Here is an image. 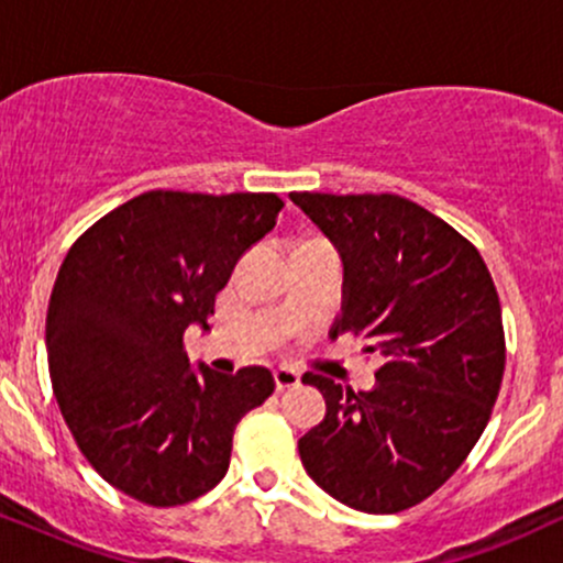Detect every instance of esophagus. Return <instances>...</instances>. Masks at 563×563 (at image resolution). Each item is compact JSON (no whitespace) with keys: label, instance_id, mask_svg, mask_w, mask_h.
<instances>
[{"label":"esophagus","instance_id":"1","mask_svg":"<svg viewBox=\"0 0 563 563\" xmlns=\"http://www.w3.org/2000/svg\"><path fill=\"white\" fill-rule=\"evenodd\" d=\"M299 380H301V376L299 373L294 371V367H288V365H280L275 371V384H277V389H294V386H299Z\"/></svg>","mask_w":563,"mask_h":563}]
</instances>
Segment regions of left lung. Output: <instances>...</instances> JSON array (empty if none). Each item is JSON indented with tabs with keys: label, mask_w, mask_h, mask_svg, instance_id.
<instances>
[{
	"label": "left lung",
	"mask_w": 563,
	"mask_h": 563,
	"mask_svg": "<svg viewBox=\"0 0 563 563\" xmlns=\"http://www.w3.org/2000/svg\"><path fill=\"white\" fill-rule=\"evenodd\" d=\"M290 200L339 245L344 309L333 325L384 354L376 389L320 373L325 418L299 439L307 474L365 514H399L434 495L487 429L506 371L500 299L476 245L391 192Z\"/></svg>",
	"instance_id": "obj_1"
}]
</instances>
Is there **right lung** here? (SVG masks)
Instances as JSON below:
<instances>
[{"label":"right lung","mask_w":563,"mask_h":563,"mask_svg":"<svg viewBox=\"0 0 563 563\" xmlns=\"http://www.w3.org/2000/svg\"><path fill=\"white\" fill-rule=\"evenodd\" d=\"M275 192L147 190L76 238L47 309L53 391L111 487L153 508L222 482L232 434L275 391L267 367L190 371L185 331L209 328L232 267L275 228Z\"/></svg>","instance_id":"add662e5"}]
</instances>
